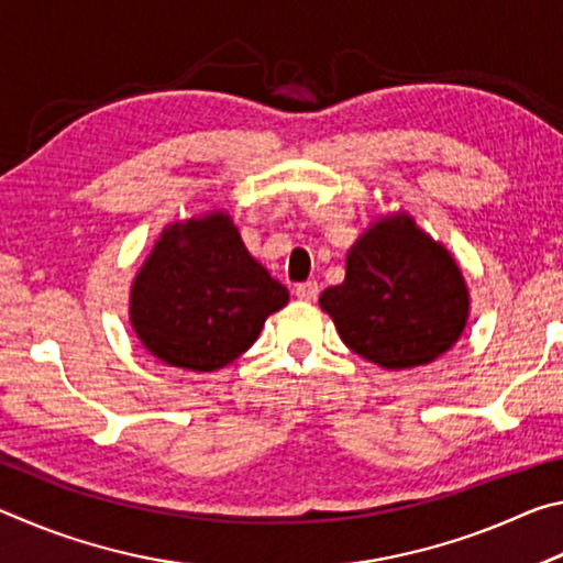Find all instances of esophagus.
Returning a JSON list of instances; mask_svg holds the SVG:
<instances>
[{"instance_id": "1", "label": "esophagus", "mask_w": 563, "mask_h": 563, "mask_svg": "<svg viewBox=\"0 0 563 563\" xmlns=\"http://www.w3.org/2000/svg\"><path fill=\"white\" fill-rule=\"evenodd\" d=\"M295 295H298V300H302V302H316L320 295V285L316 280L300 283L298 288H295Z\"/></svg>"}]
</instances>
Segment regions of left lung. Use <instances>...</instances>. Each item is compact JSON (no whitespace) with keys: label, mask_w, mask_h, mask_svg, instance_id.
I'll return each instance as SVG.
<instances>
[{"label":"left lung","mask_w":563,"mask_h":563,"mask_svg":"<svg viewBox=\"0 0 563 563\" xmlns=\"http://www.w3.org/2000/svg\"><path fill=\"white\" fill-rule=\"evenodd\" d=\"M345 345L385 369L427 365L460 340L470 312L450 253L397 216L379 221L347 255L345 283L320 295Z\"/></svg>","instance_id":"obj_1"}]
</instances>
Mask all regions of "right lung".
<instances>
[{
	"label": "right lung",
	"instance_id": "obj_1",
	"mask_svg": "<svg viewBox=\"0 0 563 563\" xmlns=\"http://www.w3.org/2000/svg\"><path fill=\"white\" fill-rule=\"evenodd\" d=\"M288 288L251 258L231 218L170 225L131 288V325L170 367L213 373L258 340Z\"/></svg>",
	"mask_w": 563,
	"mask_h": 563
}]
</instances>
